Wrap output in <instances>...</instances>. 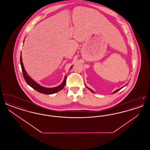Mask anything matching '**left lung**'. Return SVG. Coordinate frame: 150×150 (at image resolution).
<instances>
[{"mask_svg": "<svg viewBox=\"0 0 150 150\" xmlns=\"http://www.w3.org/2000/svg\"><path fill=\"white\" fill-rule=\"evenodd\" d=\"M125 86H126V85H125ZM123 87H124V86H123ZM123 87H122V88H123ZM86 88H88V89H89V90H90V91H91V92H93V91H92V89H90V88H88V86H86ZM121 88H120V89H117V90H116V91H115V92H113V93H112V94H114V93H116V92H118V91H120V89H121Z\"/></svg>", "mask_w": 150, "mask_h": 150, "instance_id": "8db88e82", "label": "left lung"}]
</instances>
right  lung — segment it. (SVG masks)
I'll return each mask as SVG.
<instances>
[{"label": "right lung", "instance_id": "obj_1", "mask_svg": "<svg viewBox=\"0 0 150 150\" xmlns=\"http://www.w3.org/2000/svg\"><path fill=\"white\" fill-rule=\"evenodd\" d=\"M23 42H24V40H23ZM22 59L21 53V56H20V64H21V66L22 71L23 78L25 79V80L26 82L27 83V84L29 86H30L31 88L34 89L35 91H38L39 93H43V94H52L57 93L58 91L62 90L64 88V87L65 84H66V78H67L66 76H65L64 80V81L62 82V83L61 84H60L59 86H58L54 87V88H45V87H43L42 86H40L39 84H38L37 83H36L35 81H34L28 75V74L26 73L25 70L24 69L23 64V62H22ZM71 68L72 67H71Z\"/></svg>", "mask_w": 150, "mask_h": 150}]
</instances>
